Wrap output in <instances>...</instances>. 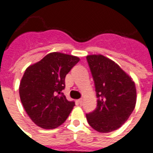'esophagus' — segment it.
<instances>
[{
  "mask_svg": "<svg viewBox=\"0 0 153 153\" xmlns=\"http://www.w3.org/2000/svg\"><path fill=\"white\" fill-rule=\"evenodd\" d=\"M78 103H79V105H82V104H83V99H79V100H78Z\"/></svg>",
  "mask_w": 153,
  "mask_h": 153,
  "instance_id": "obj_1",
  "label": "esophagus"
}]
</instances>
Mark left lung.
Instances as JSON below:
<instances>
[{
  "instance_id": "left-lung-1",
  "label": "left lung",
  "mask_w": 153,
  "mask_h": 153,
  "mask_svg": "<svg viewBox=\"0 0 153 153\" xmlns=\"http://www.w3.org/2000/svg\"><path fill=\"white\" fill-rule=\"evenodd\" d=\"M86 59L97 97V107L87 113V121L98 132H112L120 128L134 111V82L116 62L104 56L89 55Z\"/></svg>"
}]
</instances>
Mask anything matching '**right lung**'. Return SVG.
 I'll return each mask as SVG.
<instances>
[{"instance_id": "obj_1", "label": "right lung", "mask_w": 153, "mask_h": 153, "mask_svg": "<svg viewBox=\"0 0 153 153\" xmlns=\"http://www.w3.org/2000/svg\"><path fill=\"white\" fill-rule=\"evenodd\" d=\"M79 61L78 56L51 52L24 72L19 96L27 114L43 129H55L65 122L74 102L62 92L65 77Z\"/></svg>"}]
</instances>
